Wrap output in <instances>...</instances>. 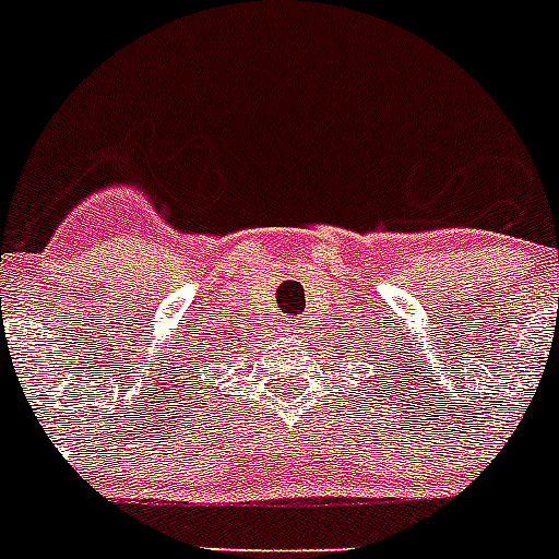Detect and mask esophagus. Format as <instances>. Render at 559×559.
Wrapping results in <instances>:
<instances>
[{"label":"esophagus","instance_id":"34e87169","mask_svg":"<svg viewBox=\"0 0 559 559\" xmlns=\"http://www.w3.org/2000/svg\"><path fill=\"white\" fill-rule=\"evenodd\" d=\"M300 322H304V320H297L295 325H292V331H289V333H297V328H300Z\"/></svg>","mask_w":559,"mask_h":559}]
</instances>
